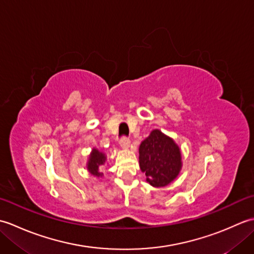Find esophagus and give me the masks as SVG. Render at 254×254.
<instances>
[{"mask_svg":"<svg viewBox=\"0 0 254 254\" xmlns=\"http://www.w3.org/2000/svg\"><path fill=\"white\" fill-rule=\"evenodd\" d=\"M130 139H128L127 137H122L121 139H120V142H119V144H120V146L123 148V149H127V148H128V146H130Z\"/></svg>","mask_w":254,"mask_h":254,"instance_id":"esophagus-1","label":"esophagus"}]
</instances>
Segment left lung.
Masks as SVG:
<instances>
[{
	"mask_svg": "<svg viewBox=\"0 0 254 254\" xmlns=\"http://www.w3.org/2000/svg\"><path fill=\"white\" fill-rule=\"evenodd\" d=\"M138 161L146 181L155 188L168 186L182 167L179 146L159 130H153L139 145Z\"/></svg>",
	"mask_w": 254,
	"mask_h": 254,
	"instance_id": "1",
	"label": "left lung"
}]
</instances>
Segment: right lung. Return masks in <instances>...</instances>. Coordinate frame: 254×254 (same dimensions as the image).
I'll return each instance as SVG.
<instances>
[{"label": "right lung", "instance_id": "right-lung-1", "mask_svg": "<svg viewBox=\"0 0 254 254\" xmlns=\"http://www.w3.org/2000/svg\"><path fill=\"white\" fill-rule=\"evenodd\" d=\"M106 160L107 157L104 152H100L97 148H93L87 161V170L90 172V175L101 177L102 172H100V168L102 165L106 164Z\"/></svg>", "mask_w": 254, "mask_h": 254}]
</instances>
